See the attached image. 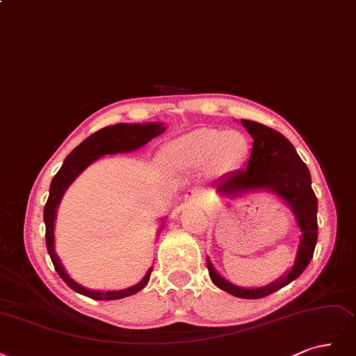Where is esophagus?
<instances>
[{
  "label": "esophagus",
  "instance_id": "1",
  "mask_svg": "<svg viewBox=\"0 0 356 356\" xmlns=\"http://www.w3.org/2000/svg\"><path fill=\"white\" fill-rule=\"evenodd\" d=\"M185 200L192 204H200L202 201V193L198 189H189L185 195Z\"/></svg>",
  "mask_w": 356,
  "mask_h": 356
}]
</instances>
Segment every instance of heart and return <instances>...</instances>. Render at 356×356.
Here are the masks:
<instances>
[{"label":"heart","mask_w":356,"mask_h":356,"mask_svg":"<svg viewBox=\"0 0 356 356\" xmlns=\"http://www.w3.org/2000/svg\"><path fill=\"white\" fill-rule=\"evenodd\" d=\"M251 152L248 136L239 130L197 129L176 137L164 147V156L177 170L211 167L226 171L239 167Z\"/></svg>","instance_id":"1"}]
</instances>
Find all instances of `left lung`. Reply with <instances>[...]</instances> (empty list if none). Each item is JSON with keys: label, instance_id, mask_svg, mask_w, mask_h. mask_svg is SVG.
Listing matches in <instances>:
<instances>
[{"label": "left lung", "instance_id": "obj_1", "mask_svg": "<svg viewBox=\"0 0 356 356\" xmlns=\"http://www.w3.org/2000/svg\"><path fill=\"white\" fill-rule=\"evenodd\" d=\"M241 124L253 137V149L247 168L217 179L213 185L216 192L223 197H241L260 189L273 192L291 209L297 226L302 231V238L291 269L277 281L259 289H244L229 282L213 268L209 257L207 268L211 281L220 290L241 299H261L300 277L311 261L318 238V201L312 191L311 173L291 142L260 122L241 120Z\"/></svg>", "mask_w": 356, "mask_h": 356}]
</instances>
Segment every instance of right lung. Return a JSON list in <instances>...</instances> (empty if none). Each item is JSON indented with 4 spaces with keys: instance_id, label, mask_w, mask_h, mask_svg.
I'll use <instances>...</instances> for the list:
<instances>
[{
    "instance_id": "right-lung-1",
    "label": "right lung",
    "mask_w": 356,
    "mask_h": 356,
    "mask_svg": "<svg viewBox=\"0 0 356 356\" xmlns=\"http://www.w3.org/2000/svg\"><path fill=\"white\" fill-rule=\"evenodd\" d=\"M167 127L163 122H145V124H115L109 127L102 129L91 134L84 142L79 143L74 151L65 158L63 165L57 171L56 176L51 180L50 195L44 207V223H45V244H47V251L50 259L54 265L56 272L60 275V278L71 286V289L79 294L87 296L95 300H117L124 299V297L133 296L139 293L151 278L152 266L145 275V278L129 289L118 290V291H97L90 290L83 286L81 284L75 282L70 275L66 273L59 256L56 254L54 250V222H56V211L59 207L60 200L66 189L70 188L71 183L83 173V171L99 158L105 155H115V154H127L133 152L136 149L145 146L147 142H151L154 137L163 134ZM164 225L159 227L158 234L161 232Z\"/></svg>"
}]
</instances>
